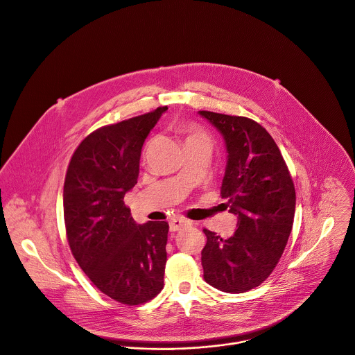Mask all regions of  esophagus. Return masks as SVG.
I'll list each match as a JSON object with an SVG mask.
<instances>
[{
    "label": "esophagus",
    "instance_id": "obj_1",
    "mask_svg": "<svg viewBox=\"0 0 355 355\" xmlns=\"http://www.w3.org/2000/svg\"><path fill=\"white\" fill-rule=\"evenodd\" d=\"M189 225V220L188 219H184V218H173L170 220V230L171 232H177L180 229H182L184 226Z\"/></svg>",
    "mask_w": 355,
    "mask_h": 355
}]
</instances>
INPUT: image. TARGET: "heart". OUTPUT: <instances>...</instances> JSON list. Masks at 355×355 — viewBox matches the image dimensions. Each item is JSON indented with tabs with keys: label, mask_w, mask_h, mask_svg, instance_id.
Returning <instances> with one entry per match:
<instances>
[{
	"label": "heart",
	"mask_w": 355,
	"mask_h": 355,
	"mask_svg": "<svg viewBox=\"0 0 355 355\" xmlns=\"http://www.w3.org/2000/svg\"><path fill=\"white\" fill-rule=\"evenodd\" d=\"M203 135H200V133H198V132H192V135H191V137L189 139H195V137H202Z\"/></svg>",
	"instance_id": "b5f03b06"
}]
</instances>
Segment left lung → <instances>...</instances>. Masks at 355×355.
<instances>
[{
	"label": "left lung",
	"mask_w": 355,
	"mask_h": 355,
	"mask_svg": "<svg viewBox=\"0 0 355 355\" xmlns=\"http://www.w3.org/2000/svg\"><path fill=\"white\" fill-rule=\"evenodd\" d=\"M199 115L225 141L220 196L237 215L229 239L203 229V277L219 291L241 293L263 283L279 263L293 225L295 187L277 144L259 123L210 111Z\"/></svg>",
	"instance_id": "left-lung-1"
}]
</instances>
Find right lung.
I'll return each mask as SVG.
<instances>
[{
	"label": "right lung",
	"mask_w": 355,
	"mask_h": 355,
	"mask_svg": "<svg viewBox=\"0 0 355 355\" xmlns=\"http://www.w3.org/2000/svg\"><path fill=\"white\" fill-rule=\"evenodd\" d=\"M167 107L104 126L79 144L69 164L64 222L72 255L103 293L135 306L163 289L168 223H137L125 195L137 184L142 145Z\"/></svg>",
	"instance_id": "add662e5"
}]
</instances>
